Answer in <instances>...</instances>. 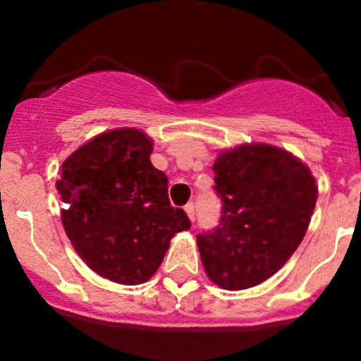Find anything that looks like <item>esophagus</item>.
I'll return each instance as SVG.
<instances>
[{"label":"esophagus","instance_id":"1","mask_svg":"<svg viewBox=\"0 0 361 361\" xmlns=\"http://www.w3.org/2000/svg\"><path fill=\"white\" fill-rule=\"evenodd\" d=\"M185 213L188 214V218H190L192 221L195 220V207H194V204H187V206H185Z\"/></svg>","mask_w":361,"mask_h":361}]
</instances>
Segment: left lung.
Returning a JSON list of instances; mask_svg holds the SVG:
<instances>
[{
    "mask_svg": "<svg viewBox=\"0 0 361 361\" xmlns=\"http://www.w3.org/2000/svg\"><path fill=\"white\" fill-rule=\"evenodd\" d=\"M213 171L221 218L218 227L197 235L204 271L225 290L251 288L298 248L318 187L300 159L265 143L221 152Z\"/></svg>",
    "mask_w": 361,
    "mask_h": 361,
    "instance_id": "obj_1",
    "label": "left lung"
}]
</instances>
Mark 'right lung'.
I'll use <instances>...</instances> for the list:
<instances>
[{
  "mask_svg": "<svg viewBox=\"0 0 361 361\" xmlns=\"http://www.w3.org/2000/svg\"><path fill=\"white\" fill-rule=\"evenodd\" d=\"M154 141L133 127L99 134L63 162L57 190L64 231L83 262L120 285L157 272L174 234L190 228L173 207L167 176L150 162Z\"/></svg>",
  "mask_w": 361,
  "mask_h": 361,
  "instance_id": "obj_1",
  "label": "right lung"
}]
</instances>
